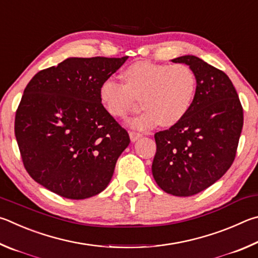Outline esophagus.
<instances>
[{
    "label": "esophagus",
    "mask_w": 258,
    "mask_h": 258,
    "mask_svg": "<svg viewBox=\"0 0 258 258\" xmlns=\"http://www.w3.org/2000/svg\"><path fill=\"white\" fill-rule=\"evenodd\" d=\"M129 136H130V139H132V142H136L138 138H141L143 136V135L137 132H129Z\"/></svg>",
    "instance_id": "obj_1"
}]
</instances>
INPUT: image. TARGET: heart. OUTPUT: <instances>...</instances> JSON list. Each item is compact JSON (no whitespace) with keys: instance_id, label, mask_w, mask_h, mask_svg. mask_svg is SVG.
Segmentation results:
<instances>
[{"instance_id":"1","label":"heart","mask_w":258,"mask_h":258,"mask_svg":"<svg viewBox=\"0 0 258 258\" xmlns=\"http://www.w3.org/2000/svg\"><path fill=\"white\" fill-rule=\"evenodd\" d=\"M123 83L107 78L99 86V99L111 116L123 120L141 99L145 110L129 121L130 126L148 130L161 123L181 121L196 96L197 76L183 63L166 64L137 61L122 72Z\"/></svg>"}]
</instances>
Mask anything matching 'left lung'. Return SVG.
I'll return each mask as SVG.
<instances>
[{
  "instance_id": "8db88e82",
  "label": "left lung",
  "mask_w": 258,
  "mask_h": 258,
  "mask_svg": "<svg viewBox=\"0 0 258 258\" xmlns=\"http://www.w3.org/2000/svg\"><path fill=\"white\" fill-rule=\"evenodd\" d=\"M195 71L197 90L183 119L155 134L152 172L165 192L192 196L218 181L232 165L243 124V110L229 77L202 58H173Z\"/></svg>"
}]
</instances>
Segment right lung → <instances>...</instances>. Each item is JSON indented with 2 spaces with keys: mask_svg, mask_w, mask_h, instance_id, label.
<instances>
[{
  "mask_svg": "<svg viewBox=\"0 0 258 258\" xmlns=\"http://www.w3.org/2000/svg\"><path fill=\"white\" fill-rule=\"evenodd\" d=\"M126 58L69 57L40 70L26 86L15 135L36 182L69 200H85L107 187L130 138L104 108L99 86Z\"/></svg>",
  "mask_w": 258,
  "mask_h": 258,
  "instance_id": "1",
  "label": "right lung"
}]
</instances>
